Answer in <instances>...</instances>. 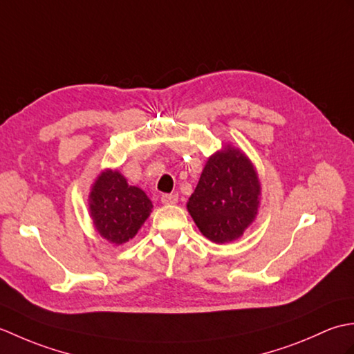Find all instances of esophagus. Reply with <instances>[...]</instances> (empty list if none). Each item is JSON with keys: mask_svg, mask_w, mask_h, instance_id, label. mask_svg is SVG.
Returning a JSON list of instances; mask_svg holds the SVG:
<instances>
[{"mask_svg": "<svg viewBox=\"0 0 354 354\" xmlns=\"http://www.w3.org/2000/svg\"><path fill=\"white\" fill-rule=\"evenodd\" d=\"M161 202H162V204H167V205L176 204V202H178V194H176V193L162 194V196H161Z\"/></svg>", "mask_w": 354, "mask_h": 354, "instance_id": "esophagus-1", "label": "esophagus"}]
</instances>
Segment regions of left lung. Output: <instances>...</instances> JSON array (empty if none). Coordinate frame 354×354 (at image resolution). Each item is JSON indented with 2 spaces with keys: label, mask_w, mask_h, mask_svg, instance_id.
<instances>
[{
  "label": "left lung",
  "mask_w": 354,
  "mask_h": 354,
  "mask_svg": "<svg viewBox=\"0 0 354 354\" xmlns=\"http://www.w3.org/2000/svg\"><path fill=\"white\" fill-rule=\"evenodd\" d=\"M260 183L248 158L234 147L209 156L189 199V213L202 234L214 243L243 234L255 214Z\"/></svg>",
  "instance_id": "left-lung-1"
}]
</instances>
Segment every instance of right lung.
Segmentation results:
<instances>
[{
	"instance_id": "1",
	"label": "right lung",
	"mask_w": 354,
	"mask_h": 354,
	"mask_svg": "<svg viewBox=\"0 0 354 354\" xmlns=\"http://www.w3.org/2000/svg\"><path fill=\"white\" fill-rule=\"evenodd\" d=\"M89 208L97 231L111 243L122 245L137 234L152 212V202L118 171L106 170L97 179Z\"/></svg>"
}]
</instances>
